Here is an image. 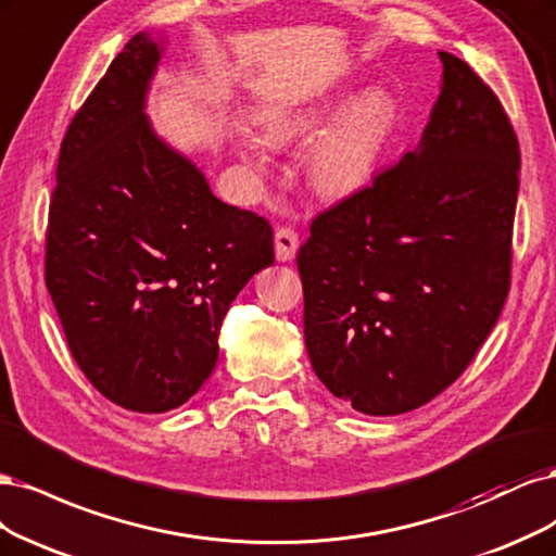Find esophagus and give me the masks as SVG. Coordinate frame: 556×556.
Returning <instances> with one entry per match:
<instances>
[{
    "label": "esophagus",
    "instance_id": "obj_1",
    "mask_svg": "<svg viewBox=\"0 0 556 556\" xmlns=\"http://www.w3.org/2000/svg\"><path fill=\"white\" fill-rule=\"evenodd\" d=\"M298 247H300V238H298L295 228H291V226L277 228V232H275V254H277V261H293Z\"/></svg>",
    "mask_w": 556,
    "mask_h": 556
}]
</instances>
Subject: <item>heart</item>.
<instances>
[{
  "label": "heart",
  "mask_w": 556,
  "mask_h": 556,
  "mask_svg": "<svg viewBox=\"0 0 556 556\" xmlns=\"http://www.w3.org/2000/svg\"><path fill=\"white\" fill-rule=\"evenodd\" d=\"M330 115L328 103L275 105L261 117V131L270 148H283L309 138ZM397 122V103L381 87L367 89L351 101L312 142L307 168L318 193L328 199H344L369 182L386 152ZM242 152L258 166L267 164L263 142L244 140Z\"/></svg>",
  "instance_id": "b5f03b06"
}]
</instances>
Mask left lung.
<instances>
[{
	"mask_svg": "<svg viewBox=\"0 0 556 556\" xmlns=\"http://www.w3.org/2000/svg\"><path fill=\"white\" fill-rule=\"evenodd\" d=\"M439 58L418 150L318 212L298 252L312 367L369 416L406 414L455 383L510 291L519 142L492 87Z\"/></svg>",
	"mask_w": 556,
	"mask_h": 556,
	"instance_id": "left-lung-1",
	"label": "left lung"
}]
</instances>
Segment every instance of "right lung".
Masks as SVG:
<instances>
[{
  "label": "right lung",
  "mask_w": 556,
  "mask_h": 556,
  "mask_svg": "<svg viewBox=\"0 0 556 556\" xmlns=\"http://www.w3.org/2000/svg\"><path fill=\"white\" fill-rule=\"evenodd\" d=\"M156 60L138 34L71 119L46 230V286L71 355L138 414L199 392L230 302L275 263L270 222L219 201L152 134L142 101Z\"/></svg>",
  "instance_id": "1"
}]
</instances>
